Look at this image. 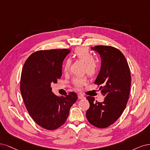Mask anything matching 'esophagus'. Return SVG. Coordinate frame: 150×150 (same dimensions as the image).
Instances as JSON below:
<instances>
[{"label":"esophagus","instance_id":"obj_1","mask_svg":"<svg viewBox=\"0 0 150 150\" xmlns=\"http://www.w3.org/2000/svg\"><path fill=\"white\" fill-rule=\"evenodd\" d=\"M78 98H79V99H80V100H81V99H85V96L82 95V94H81V93H79L78 94Z\"/></svg>","mask_w":150,"mask_h":150}]
</instances>
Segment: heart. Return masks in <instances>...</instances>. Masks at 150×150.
<instances>
[{
	"label": "heart",
	"mask_w": 150,
	"mask_h": 150,
	"mask_svg": "<svg viewBox=\"0 0 150 150\" xmlns=\"http://www.w3.org/2000/svg\"><path fill=\"white\" fill-rule=\"evenodd\" d=\"M74 57L75 59L83 62V70L88 75L92 76L96 74L98 67V62L87 48L83 47L76 48L74 53ZM70 64L71 61L69 59H67L64 62L63 69L65 73L69 71ZM71 82L76 89L81 90L88 83L87 77L86 76H76L73 79Z\"/></svg>",
	"instance_id": "b5f03b06"
}]
</instances>
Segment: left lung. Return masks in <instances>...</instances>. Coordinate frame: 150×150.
<instances>
[{
	"label": "left lung",
	"instance_id": "8db88e82",
	"mask_svg": "<svg viewBox=\"0 0 150 150\" xmlns=\"http://www.w3.org/2000/svg\"><path fill=\"white\" fill-rule=\"evenodd\" d=\"M91 49L98 52L101 69L95 84L100 85L105 96L103 102L86 96L90 107L86 117L90 123L99 128H107L122 114L129 99L131 74L126 58L122 52L112 46L96 45Z\"/></svg>",
	"mask_w": 150,
	"mask_h": 150
}]
</instances>
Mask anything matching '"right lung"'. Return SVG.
Returning <instances> with one entry per match:
<instances>
[{"mask_svg": "<svg viewBox=\"0 0 150 150\" xmlns=\"http://www.w3.org/2000/svg\"><path fill=\"white\" fill-rule=\"evenodd\" d=\"M70 49L38 50L28 57L23 67L20 88L28 113L40 127L55 129L64 125L69 111L77 100L70 91L59 97L52 91L62 75V62Z\"/></svg>", "mask_w": 150, "mask_h": 150, "instance_id": "add662e5", "label": "right lung"}]
</instances>
